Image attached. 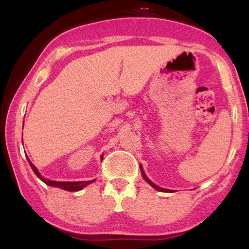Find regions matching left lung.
Here are the masks:
<instances>
[{
  "label": "left lung",
  "instance_id": "left-lung-1",
  "mask_svg": "<svg viewBox=\"0 0 249 249\" xmlns=\"http://www.w3.org/2000/svg\"><path fill=\"white\" fill-rule=\"evenodd\" d=\"M141 170H142V177H144L145 178V180L147 181V182H148L151 187H154L155 189H157V190H159V191H162V192H172V190H167V189H163V188H160V187H158V185H156V184H154L153 182H151V181L147 178L146 177V175L144 174V171H142V167H141Z\"/></svg>",
  "mask_w": 249,
  "mask_h": 249
}]
</instances>
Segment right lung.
I'll use <instances>...</instances> for the list:
<instances>
[{"mask_svg":"<svg viewBox=\"0 0 249 249\" xmlns=\"http://www.w3.org/2000/svg\"><path fill=\"white\" fill-rule=\"evenodd\" d=\"M102 157H103V156H102ZM28 162H29V166L32 167L33 171L35 172V175L38 177V178L41 181H44L46 184L50 185V187H57V188L64 189V190H66V191H79V190H81V189L86 187V185H88L89 183L93 182V181H94V180L93 181H75V182H59V181H52V180H48V179L44 178V177H41L40 174L38 172V170L36 169V167L34 166L31 161H29V159H28Z\"/></svg>","mask_w":249,"mask_h":249,"instance_id":"1","label":"right lung"}]
</instances>
